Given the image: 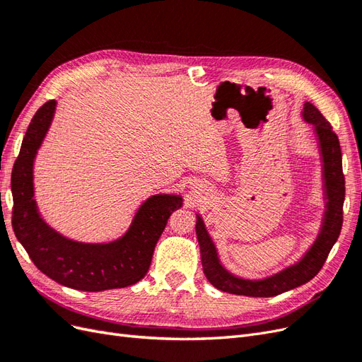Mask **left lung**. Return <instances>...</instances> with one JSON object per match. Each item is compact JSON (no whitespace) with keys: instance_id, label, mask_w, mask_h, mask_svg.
I'll return each instance as SVG.
<instances>
[{"instance_id":"1","label":"left lung","mask_w":362,"mask_h":362,"mask_svg":"<svg viewBox=\"0 0 362 362\" xmlns=\"http://www.w3.org/2000/svg\"><path fill=\"white\" fill-rule=\"evenodd\" d=\"M302 119L313 127V133L319 146L322 160L325 213L322 225L313 245L294 264L284 267L270 276L261 279H247L229 272L218 258L217 247L208 234L204 218L196 214V237L201 247V261L206 279L216 288L250 298H272L286 293L311 281L323 267L325 261L335 245L343 226L344 204V175L341 161V148L337 134L323 115L311 104H303Z\"/></svg>"}]
</instances>
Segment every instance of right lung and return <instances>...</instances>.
Wrapping results in <instances>:
<instances>
[{
  "instance_id": "right-lung-1",
  "label": "right lung",
  "mask_w": 362,
  "mask_h": 362,
  "mask_svg": "<svg viewBox=\"0 0 362 362\" xmlns=\"http://www.w3.org/2000/svg\"><path fill=\"white\" fill-rule=\"evenodd\" d=\"M56 101L33 116L12 172V226L35 266L64 287L81 291L124 288L146 275L152 254L182 196L157 193L141 202L125 234L107 243H84L64 237L39 213L35 199V160L56 113Z\"/></svg>"
}]
</instances>
